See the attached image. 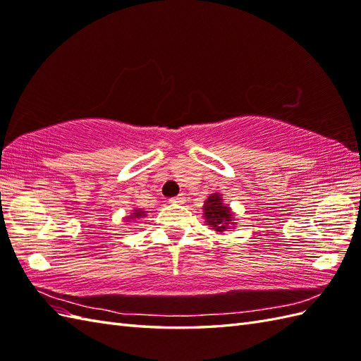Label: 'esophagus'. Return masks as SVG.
<instances>
[{
    "label": "esophagus",
    "mask_w": 361,
    "mask_h": 361,
    "mask_svg": "<svg viewBox=\"0 0 361 361\" xmlns=\"http://www.w3.org/2000/svg\"><path fill=\"white\" fill-rule=\"evenodd\" d=\"M171 201H172V203H178V204H183L184 201H186V197H184V194H180V195H177V197H173Z\"/></svg>",
    "instance_id": "esophagus-1"
}]
</instances>
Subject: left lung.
<instances>
[{
    "mask_svg": "<svg viewBox=\"0 0 361 361\" xmlns=\"http://www.w3.org/2000/svg\"><path fill=\"white\" fill-rule=\"evenodd\" d=\"M203 215L207 226H211L216 232H224L235 224L233 214L228 204L223 203V197L220 194H211L204 201Z\"/></svg>",
    "mask_w": 361,
    "mask_h": 361,
    "instance_id": "8db88e82",
    "label": "left lung"
}]
</instances>
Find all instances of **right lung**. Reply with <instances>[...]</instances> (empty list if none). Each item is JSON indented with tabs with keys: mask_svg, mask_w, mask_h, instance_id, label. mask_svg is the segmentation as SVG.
Returning <instances> with one entry per match:
<instances>
[{
	"mask_svg": "<svg viewBox=\"0 0 361 361\" xmlns=\"http://www.w3.org/2000/svg\"><path fill=\"white\" fill-rule=\"evenodd\" d=\"M141 216H146V211H141V209H135L133 211V214L130 216H128L129 220H137V219H141Z\"/></svg>",
	"mask_w": 361,
	"mask_h": 361,
	"instance_id": "obj_1",
	"label": "right lung"
}]
</instances>
